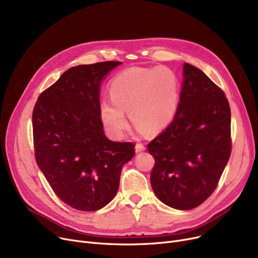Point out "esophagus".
Instances as JSON below:
<instances>
[{"label": "esophagus", "instance_id": "1", "mask_svg": "<svg viewBox=\"0 0 258 258\" xmlns=\"http://www.w3.org/2000/svg\"><path fill=\"white\" fill-rule=\"evenodd\" d=\"M135 150H136V153H140V152L145 151V146L141 143H138V144H136V146H135Z\"/></svg>", "mask_w": 258, "mask_h": 258}]
</instances>
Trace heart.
Masks as SVG:
<instances>
[{"label":"heart","instance_id":"b5f03b06","mask_svg":"<svg viewBox=\"0 0 258 258\" xmlns=\"http://www.w3.org/2000/svg\"><path fill=\"white\" fill-rule=\"evenodd\" d=\"M111 100L100 105L106 131L119 138L128 125L124 111L137 123V131L153 133L166 128L179 105V78L167 67L155 69L131 68L118 74L110 85Z\"/></svg>","mask_w":258,"mask_h":258}]
</instances>
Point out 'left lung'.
<instances>
[{
	"instance_id": "obj_1",
	"label": "left lung",
	"mask_w": 258,
	"mask_h": 258,
	"mask_svg": "<svg viewBox=\"0 0 258 258\" xmlns=\"http://www.w3.org/2000/svg\"><path fill=\"white\" fill-rule=\"evenodd\" d=\"M180 102L171 123L148 143L151 184L165 205L194 209L219 184L231 154V112L222 89L198 68L183 66Z\"/></svg>"
}]
</instances>
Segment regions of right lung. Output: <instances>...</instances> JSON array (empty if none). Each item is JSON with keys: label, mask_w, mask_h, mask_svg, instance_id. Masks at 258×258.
<instances>
[{"label": "right lung", "mask_w": 258, "mask_h": 258, "mask_svg": "<svg viewBox=\"0 0 258 258\" xmlns=\"http://www.w3.org/2000/svg\"><path fill=\"white\" fill-rule=\"evenodd\" d=\"M120 61L67 70L39 95L32 113L36 163L52 190L80 211L103 208L116 196L134 143L108 140L100 118V85Z\"/></svg>", "instance_id": "add662e5"}]
</instances>
